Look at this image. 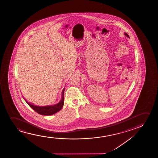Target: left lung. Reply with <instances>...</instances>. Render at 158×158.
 Instances as JSON below:
<instances>
[{
  "mask_svg": "<svg viewBox=\"0 0 158 158\" xmlns=\"http://www.w3.org/2000/svg\"><path fill=\"white\" fill-rule=\"evenodd\" d=\"M124 35H125L126 36V37H127L128 38H130L129 35H128V34L127 33H124Z\"/></svg>",
  "mask_w": 158,
  "mask_h": 158,
  "instance_id": "left-lung-1",
  "label": "left lung"
}]
</instances>
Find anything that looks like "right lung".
Returning a JSON list of instances; mask_svg holds the SVG:
<instances>
[{
    "instance_id": "right-lung-1",
    "label": "right lung",
    "mask_w": 158,
    "mask_h": 158,
    "mask_svg": "<svg viewBox=\"0 0 158 158\" xmlns=\"http://www.w3.org/2000/svg\"><path fill=\"white\" fill-rule=\"evenodd\" d=\"M64 91H65V88H64L62 91V97L60 101L59 102L58 104L53 105L44 106H37L33 104H31L30 102H28L27 101H26L25 99H24V100L33 110H35L39 114L43 115H51L58 112L59 110H60L63 107L64 102ZM23 98H24V97Z\"/></svg>"
}]
</instances>
